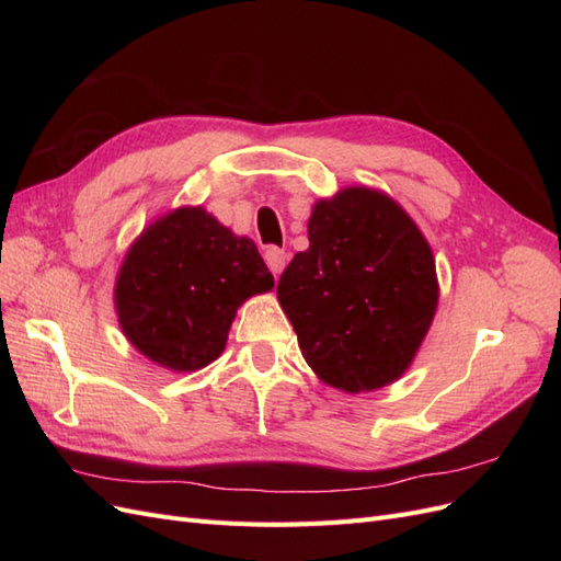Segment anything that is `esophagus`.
<instances>
[{
    "label": "esophagus",
    "instance_id": "34e87169",
    "mask_svg": "<svg viewBox=\"0 0 561 561\" xmlns=\"http://www.w3.org/2000/svg\"><path fill=\"white\" fill-rule=\"evenodd\" d=\"M287 260H290V254H287L283 248L268 245V248L264 250V262H266V266L271 268V274H274V276H280V274H283V268H285Z\"/></svg>",
    "mask_w": 561,
    "mask_h": 561
}]
</instances>
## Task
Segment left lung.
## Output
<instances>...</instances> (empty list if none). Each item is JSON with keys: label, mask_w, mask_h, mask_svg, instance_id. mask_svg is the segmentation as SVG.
<instances>
[{"label": "left lung", "mask_w": 561, "mask_h": 561, "mask_svg": "<svg viewBox=\"0 0 561 561\" xmlns=\"http://www.w3.org/2000/svg\"><path fill=\"white\" fill-rule=\"evenodd\" d=\"M276 293L322 381L375 390L410 367L431 328L433 252L393 198L351 186L316 203L309 250L287 264Z\"/></svg>", "instance_id": "left-lung-1"}]
</instances>
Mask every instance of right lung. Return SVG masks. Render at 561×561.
I'll use <instances>...</instances> for the list:
<instances>
[{
  "label": "right lung",
  "mask_w": 561,
  "mask_h": 561,
  "mask_svg": "<svg viewBox=\"0 0 561 561\" xmlns=\"http://www.w3.org/2000/svg\"><path fill=\"white\" fill-rule=\"evenodd\" d=\"M274 287L250 239L203 208H178L128 250L116 278V313L128 342L175 371L213 363L225 351L236 309Z\"/></svg>",
  "instance_id": "right-lung-1"
}]
</instances>
